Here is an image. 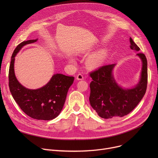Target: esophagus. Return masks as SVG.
Returning a JSON list of instances; mask_svg holds the SVG:
<instances>
[{
	"label": "esophagus",
	"mask_w": 158,
	"mask_h": 158,
	"mask_svg": "<svg viewBox=\"0 0 158 158\" xmlns=\"http://www.w3.org/2000/svg\"><path fill=\"white\" fill-rule=\"evenodd\" d=\"M76 79L77 80H82L84 79V77H83V75H82L81 73H79L77 75V77H76Z\"/></svg>",
	"instance_id": "1"
}]
</instances>
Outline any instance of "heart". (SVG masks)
<instances>
[{
  "instance_id": "b5f03b06",
  "label": "heart",
  "mask_w": 158,
  "mask_h": 158,
  "mask_svg": "<svg viewBox=\"0 0 158 158\" xmlns=\"http://www.w3.org/2000/svg\"><path fill=\"white\" fill-rule=\"evenodd\" d=\"M105 56L106 53L104 51H98L94 54L90 56L86 60V65L88 68L92 69L97 67L99 64H101L104 60ZM70 61L72 63L74 62L73 60L72 59V58L70 59Z\"/></svg>"
}]
</instances>
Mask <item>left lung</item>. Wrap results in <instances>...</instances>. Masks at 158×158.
Instances as JSON below:
<instances>
[{
	"label": "left lung",
	"mask_w": 158,
	"mask_h": 158,
	"mask_svg": "<svg viewBox=\"0 0 158 158\" xmlns=\"http://www.w3.org/2000/svg\"><path fill=\"white\" fill-rule=\"evenodd\" d=\"M131 48H139L130 38ZM142 61V69L138 84L131 89H123L116 82L112 74L115 64L104 65L89 73V102L102 118L122 117L133 110L144 96L147 86V61L144 54H137Z\"/></svg>",
	"instance_id": "obj_1"
}]
</instances>
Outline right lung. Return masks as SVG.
Wrapping results in <instances>:
<instances>
[{"label": "right lung", "instance_id": "1", "mask_svg": "<svg viewBox=\"0 0 158 158\" xmlns=\"http://www.w3.org/2000/svg\"><path fill=\"white\" fill-rule=\"evenodd\" d=\"M37 40L23 41L15 48L10 66L9 87L14 100L29 117L36 120H50L57 117L61 111L74 77L61 73L54 74L46 85L36 89L26 88L20 83L14 72L15 57L22 47Z\"/></svg>", "mask_w": 158, "mask_h": 158}]
</instances>
